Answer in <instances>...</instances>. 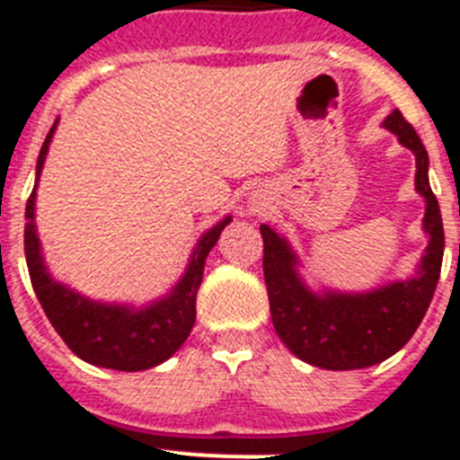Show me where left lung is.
<instances>
[{
	"label": "left lung",
	"mask_w": 460,
	"mask_h": 460,
	"mask_svg": "<svg viewBox=\"0 0 460 460\" xmlns=\"http://www.w3.org/2000/svg\"><path fill=\"white\" fill-rule=\"evenodd\" d=\"M384 128L416 156V191L426 199L423 231L428 241L416 273L407 280L381 285L372 292L308 289L296 273V254L269 224L264 238V280L271 320L280 341L299 360L323 369H362L384 362L402 349L426 315L435 295L445 254L439 203L428 182V152L411 123L395 110Z\"/></svg>",
	"instance_id": "8db88e82"
}]
</instances>
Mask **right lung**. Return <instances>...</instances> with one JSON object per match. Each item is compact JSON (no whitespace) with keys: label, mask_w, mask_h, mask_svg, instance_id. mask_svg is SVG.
Returning a JSON list of instances; mask_svg holds the SVG:
<instances>
[{"label":"right lung","mask_w":460,"mask_h":460,"mask_svg":"<svg viewBox=\"0 0 460 460\" xmlns=\"http://www.w3.org/2000/svg\"><path fill=\"white\" fill-rule=\"evenodd\" d=\"M58 121L46 135L37 158V184H40L41 168H44L46 152L53 140ZM34 184L25 208V260L30 280L37 292L46 318L67 343L69 350L79 355L81 360L98 365V367L119 369V372H140V369L156 367L175 353L196 323V292L203 280L206 257L219 234L231 217H224L212 229H208L196 243L194 252L189 257L184 276L177 280L171 295L161 296L145 308H133L128 304L93 302L79 295L67 285L53 280L41 257L37 224H34Z\"/></svg>","instance_id":"right-lung-1"}]
</instances>
